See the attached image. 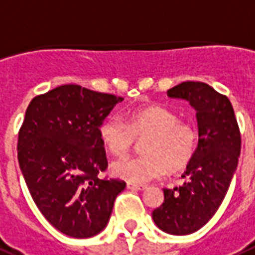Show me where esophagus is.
<instances>
[{
  "label": "esophagus",
  "mask_w": 255,
  "mask_h": 255,
  "mask_svg": "<svg viewBox=\"0 0 255 255\" xmlns=\"http://www.w3.org/2000/svg\"><path fill=\"white\" fill-rule=\"evenodd\" d=\"M128 189H130V190H145L146 185H138V183L128 182Z\"/></svg>",
  "instance_id": "esophagus-1"
}]
</instances>
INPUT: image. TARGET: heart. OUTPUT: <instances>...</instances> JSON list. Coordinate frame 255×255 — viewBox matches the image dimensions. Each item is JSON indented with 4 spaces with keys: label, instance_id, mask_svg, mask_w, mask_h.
Masks as SVG:
<instances>
[{
    "label": "heart",
    "instance_id": "b5f03b06",
    "mask_svg": "<svg viewBox=\"0 0 255 255\" xmlns=\"http://www.w3.org/2000/svg\"><path fill=\"white\" fill-rule=\"evenodd\" d=\"M100 137L114 155L128 153L135 143H142V157H124L114 161L112 171L120 178L143 183L169 173H178L194 158L199 134L190 121L159 104L137 108L126 118L113 114L100 126Z\"/></svg>",
    "mask_w": 255,
    "mask_h": 255
}]
</instances>
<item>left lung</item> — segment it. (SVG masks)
<instances>
[{"label": "left lung", "instance_id": "1", "mask_svg": "<svg viewBox=\"0 0 255 255\" xmlns=\"http://www.w3.org/2000/svg\"><path fill=\"white\" fill-rule=\"evenodd\" d=\"M197 110L199 142L179 187L163 189V203L153 212L162 232L186 236L208 224L232 182L241 153V133L232 102L210 85L186 81L167 90Z\"/></svg>", "mask_w": 255, "mask_h": 255}]
</instances>
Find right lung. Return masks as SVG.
I'll list each match as a JSON object with an SVG mask.
<instances>
[{
	"mask_svg": "<svg viewBox=\"0 0 255 255\" xmlns=\"http://www.w3.org/2000/svg\"><path fill=\"white\" fill-rule=\"evenodd\" d=\"M122 97L62 85L34 97L18 131V163L47 222L73 238L104 230L126 187L108 169L100 126Z\"/></svg>",
	"mask_w": 255,
	"mask_h": 255,
	"instance_id": "add662e5",
	"label": "right lung"
}]
</instances>
